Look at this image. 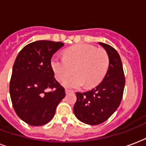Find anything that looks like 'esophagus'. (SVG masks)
<instances>
[{"instance_id": "esophagus-1", "label": "esophagus", "mask_w": 146, "mask_h": 146, "mask_svg": "<svg viewBox=\"0 0 146 146\" xmlns=\"http://www.w3.org/2000/svg\"><path fill=\"white\" fill-rule=\"evenodd\" d=\"M73 91H71V90H68V89H65V93H66V94H68L69 93H72Z\"/></svg>"}]
</instances>
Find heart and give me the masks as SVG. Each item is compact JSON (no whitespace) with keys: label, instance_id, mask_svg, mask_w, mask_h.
I'll list each match as a JSON object with an SVG mask.
<instances>
[{"label":"heart","instance_id":"obj_1","mask_svg":"<svg viewBox=\"0 0 146 146\" xmlns=\"http://www.w3.org/2000/svg\"><path fill=\"white\" fill-rule=\"evenodd\" d=\"M109 65V55L106 50L88 44L72 46L65 49L64 58L55 55L51 59V67L58 81L70 75L73 68L74 75L62 82L69 88L98 85L104 78Z\"/></svg>","mask_w":146,"mask_h":146}]
</instances>
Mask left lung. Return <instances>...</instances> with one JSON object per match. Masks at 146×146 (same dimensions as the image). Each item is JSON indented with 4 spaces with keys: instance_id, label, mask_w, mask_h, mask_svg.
Here are the masks:
<instances>
[{
    "instance_id": "left-lung-1",
    "label": "left lung",
    "mask_w": 146,
    "mask_h": 146,
    "mask_svg": "<svg viewBox=\"0 0 146 146\" xmlns=\"http://www.w3.org/2000/svg\"><path fill=\"white\" fill-rule=\"evenodd\" d=\"M109 55L107 74L95 88L77 92L74 113L77 118L88 125L106 121L119 107L123 94L125 76L121 58L116 50L108 44L99 42Z\"/></svg>"
}]
</instances>
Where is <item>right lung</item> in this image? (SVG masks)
<instances>
[{
  "label": "right lung",
  "instance_id": "obj_1",
  "mask_svg": "<svg viewBox=\"0 0 146 146\" xmlns=\"http://www.w3.org/2000/svg\"><path fill=\"white\" fill-rule=\"evenodd\" d=\"M63 46L61 42H33L16 58L10 82L11 101L17 116L30 126L48 123L65 98V88L55 80L51 67L53 54Z\"/></svg>",
  "mask_w": 146,
  "mask_h": 146
}]
</instances>
